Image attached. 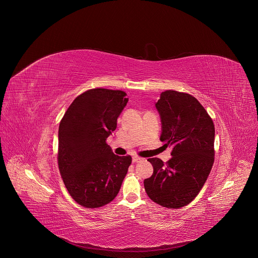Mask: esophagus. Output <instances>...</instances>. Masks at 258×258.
<instances>
[{
  "label": "esophagus",
  "mask_w": 258,
  "mask_h": 258,
  "mask_svg": "<svg viewBox=\"0 0 258 258\" xmlns=\"http://www.w3.org/2000/svg\"><path fill=\"white\" fill-rule=\"evenodd\" d=\"M142 160H143V158H141V157H138V156H134V157H133V162H134V163L140 162V161H142Z\"/></svg>",
  "instance_id": "34e87169"
}]
</instances>
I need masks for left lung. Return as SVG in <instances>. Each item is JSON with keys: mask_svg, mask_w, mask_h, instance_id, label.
Masks as SVG:
<instances>
[{"mask_svg": "<svg viewBox=\"0 0 258 258\" xmlns=\"http://www.w3.org/2000/svg\"><path fill=\"white\" fill-rule=\"evenodd\" d=\"M160 115V141L171 147L164 163L149 158L153 174L144 180L147 195L166 208H180L198 195L214 161V124L193 96L165 91L155 103Z\"/></svg>", "mask_w": 258, "mask_h": 258, "instance_id": "8db88e82", "label": "left lung"}]
</instances>
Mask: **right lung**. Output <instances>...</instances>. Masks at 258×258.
Returning a JSON list of instances; mask_svg holds the SVG:
<instances>
[{"instance_id":"obj_1","label":"right lung","mask_w":258,"mask_h":258,"mask_svg":"<svg viewBox=\"0 0 258 258\" xmlns=\"http://www.w3.org/2000/svg\"><path fill=\"white\" fill-rule=\"evenodd\" d=\"M125 96L122 91L89 90L75 99L60 122V174L70 196L84 207L111 202L132 163L131 156L115 155L106 143L126 106Z\"/></svg>"}]
</instances>
